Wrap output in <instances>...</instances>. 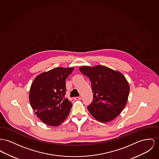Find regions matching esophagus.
<instances>
[{
  "label": "esophagus",
  "mask_w": 159,
  "mask_h": 159,
  "mask_svg": "<svg viewBox=\"0 0 159 159\" xmlns=\"http://www.w3.org/2000/svg\"><path fill=\"white\" fill-rule=\"evenodd\" d=\"M74 99L76 100V101H78V100L81 99V98L80 97H75V98H74Z\"/></svg>",
  "instance_id": "esophagus-1"
}]
</instances>
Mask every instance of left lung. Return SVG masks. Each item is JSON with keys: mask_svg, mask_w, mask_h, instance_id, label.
Returning <instances> with one entry per match:
<instances>
[{"mask_svg": "<svg viewBox=\"0 0 159 159\" xmlns=\"http://www.w3.org/2000/svg\"><path fill=\"white\" fill-rule=\"evenodd\" d=\"M80 70L92 83L93 101L87 108L101 122L115 119L126 106L129 86L120 72L104 66H83Z\"/></svg>", "mask_w": 159, "mask_h": 159, "instance_id": "left-lung-1", "label": "left lung"}]
</instances>
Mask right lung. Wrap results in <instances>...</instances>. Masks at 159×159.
Segmentation results:
<instances>
[{
	"label": "right lung",
	"mask_w": 159,
	"mask_h": 159,
	"mask_svg": "<svg viewBox=\"0 0 159 159\" xmlns=\"http://www.w3.org/2000/svg\"><path fill=\"white\" fill-rule=\"evenodd\" d=\"M74 67H56L35 77L30 90V102L37 116L56 127L68 116L72 104L66 94V80Z\"/></svg>",
	"instance_id": "add662e5"
}]
</instances>
